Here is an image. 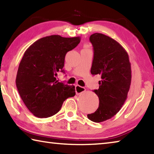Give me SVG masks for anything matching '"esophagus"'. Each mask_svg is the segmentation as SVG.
<instances>
[{"mask_svg": "<svg viewBox=\"0 0 154 154\" xmlns=\"http://www.w3.org/2000/svg\"><path fill=\"white\" fill-rule=\"evenodd\" d=\"M85 91V89L83 87L80 86V85H75V92H76V94H82V93H83Z\"/></svg>", "mask_w": 154, "mask_h": 154, "instance_id": "esophagus-1", "label": "esophagus"}]
</instances>
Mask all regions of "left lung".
Instances as JSON below:
<instances>
[{"mask_svg":"<svg viewBox=\"0 0 154 154\" xmlns=\"http://www.w3.org/2000/svg\"><path fill=\"white\" fill-rule=\"evenodd\" d=\"M90 41L94 49L91 73L100 75L102 79L93 91L99 98L98 108L88 118L98 123L111 119L123 106L131 84V66L127 51L116 40L94 33Z\"/></svg>","mask_w":154,"mask_h":154,"instance_id":"1","label":"left lung"}]
</instances>
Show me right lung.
I'll return each mask as SVG.
<instances>
[{
    "mask_svg": "<svg viewBox=\"0 0 154 154\" xmlns=\"http://www.w3.org/2000/svg\"><path fill=\"white\" fill-rule=\"evenodd\" d=\"M81 38L60 35L43 37L24 52L15 83L21 98L31 113L47 118L60 110L66 98L75 95L74 85L58 82L57 72H64L65 56L76 48Z\"/></svg>",
    "mask_w": 154,
    "mask_h": 154,
    "instance_id": "right-lung-1",
    "label": "right lung"
}]
</instances>
